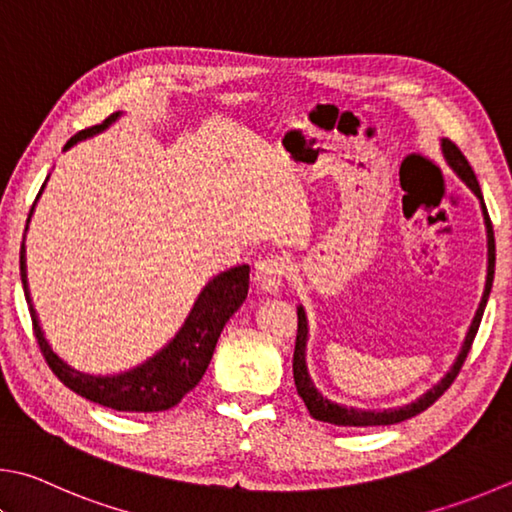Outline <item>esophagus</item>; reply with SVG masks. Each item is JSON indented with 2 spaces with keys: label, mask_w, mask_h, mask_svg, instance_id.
<instances>
[{
  "label": "esophagus",
  "mask_w": 512,
  "mask_h": 512,
  "mask_svg": "<svg viewBox=\"0 0 512 512\" xmlns=\"http://www.w3.org/2000/svg\"><path fill=\"white\" fill-rule=\"evenodd\" d=\"M286 268L288 266L282 257H266L262 262H257L255 273H253V282L257 286V291L275 295L280 291Z\"/></svg>",
  "instance_id": "obj_1"
}]
</instances>
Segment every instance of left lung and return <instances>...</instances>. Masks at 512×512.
Masks as SVG:
<instances>
[{
  "label": "left lung",
  "instance_id": "left-lung-1",
  "mask_svg": "<svg viewBox=\"0 0 512 512\" xmlns=\"http://www.w3.org/2000/svg\"><path fill=\"white\" fill-rule=\"evenodd\" d=\"M441 152H443V159L445 163L450 165V170L459 176V179L468 185L472 190V194L479 199V206H481V215H483V226H486V241H488V268H486V284H483V295H481V302L477 306V313L475 318H472L470 327L466 338H463V345L459 356L454 358L452 367L448 369V374H445L439 383L434 387L427 389L423 396H418L416 401L401 405V407H387V410H362V407H349V405H342L331 401V398L324 396L318 387H315L313 378L309 374V365H306V342H309V318H306V311L304 306L300 304L297 306V340H295V353H293V378H295V387H297V394L306 405V410L315 418V421H324V423H331V425H345V427H371V425H394V423H401L407 421V418H412L416 414L425 412L427 407H430L436 398H439L445 389H448L454 378H457L459 369L463 365V360H466L468 351L472 347V340H475L477 331H479V324L483 318V309H486L488 304V297H490V288H492V280H495V232H492V224H490V217H488V210H486V203H483V194L479 188V181L475 172H472L470 163L466 161V156L461 154V150L448 138H441Z\"/></svg>",
  "mask_w": 512,
  "mask_h": 512
}]
</instances>
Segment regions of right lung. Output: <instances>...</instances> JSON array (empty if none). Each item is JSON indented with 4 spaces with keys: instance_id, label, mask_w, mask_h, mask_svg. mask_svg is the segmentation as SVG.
I'll use <instances>...</instances> for the list:
<instances>
[{
    "instance_id": "add662e5",
    "label": "right lung",
    "mask_w": 512,
    "mask_h": 512,
    "mask_svg": "<svg viewBox=\"0 0 512 512\" xmlns=\"http://www.w3.org/2000/svg\"><path fill=\"white\" fill-rule=\"evenodd\" d=\"M118 118L120 111L111 114L102 125L82 129V132H78L67 145H64V152L71 150V147L80 141H87L91 136L102 134L105 129L114 125ZM46 181H49V176H46ZM46 181L42 183L40 192H37V199H40V194L44 192ZM35 203L29 219H26L24 239L31 224ZM248 273L250 266L241 264L212 277V280L201 288V293L197 295V300H194L188 318L181 324V329L174 333V338L167 342L163 349H159L154 356L143 360L141 365H136L132 369L100 376L71 367L67 360H62L58 353L51 349L31 300L29 280H26L24 241L20 250V275L26 302H29L33 331L37 345H40L46 362H49V367L53 369V374L58 376L71 392H76L82 398H87V401H94L102 407H111V410L116 412H165L176 403H181V398L188 394L190 389L199 385V380L206 374V369L210 365L212 353H215L221 331H224L226 322L246 300L250 280Z\"/></svg>"
}]
</instances>
